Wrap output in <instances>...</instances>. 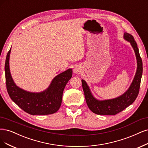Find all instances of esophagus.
I'll return each mask as SVG.
<instances>
[{"label":"esophagus","mask_w":148,"mask_h":148,"mask_svg":"<svg viewBox=\"0 0 148 148\" xmlns=\"http://www.w3.org/2000/svg\"><path fill=\"white\" fill-rule=\"evenodd\" d=\"M81 71V70L80 67H78V66H77V67H75L74 68V69H73V73L75 74H79V73H80Z\"/></svg>","instance_id":"1"}]
</instances>
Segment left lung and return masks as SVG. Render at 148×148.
I'll return each instance as SVG.
<instances>
[{"label": "left lung", "instance_id": "left-lung-1", "mask_svg": "<svg viewBox=\"0 0 148 148\" xmlns=\"http://www.w3.org/2000/svg\"><path fill=\"white\" fill-rule=\"evenodd\" d=\"M124 38L130 43L134 48L137 60V69L133 81L125 92L118 97L105 100H97L92 94L88 85L84 79L81 80L85 99L89 108L94 113L100 115H115L123 111L134 103L139 93L143 73V62L137 44L132 35L125 32Z\"/></svg>", "mask_w": 148, "mask_h": 148}]
</instances>
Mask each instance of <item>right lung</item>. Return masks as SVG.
I'll return each instance as SVG.
<instances>
[{"mask_svg": "<svg viewBox=\"0 0 148 148\" xmlns=\"http://www.w3.org/2000/svg\"><path fill=\"white\" fill-rule=\"evenodd\" d=\"M11 48L7 53L5 72L7 90L10 97L19 107L32 115L53 114L59 109L65 85L72 76V69H69L57 75L49 87L41 92H30L15 84L10 73L9 59Z\"/></svg>", "mask_w": 148, "mask_h": 148, "instance_id": "1", "label": "right lung"}]
</instances>
